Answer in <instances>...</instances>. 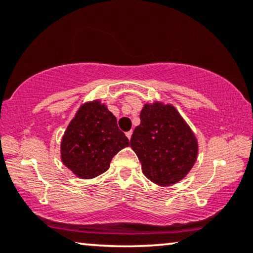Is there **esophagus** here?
<instances>
[{
  "mask_svg": "<svg viewBox=\"0 0 253 253\" xmlns=\"http://www.w3.org/2000/svg\"><path fill=\"white\" fill-rule=\"evenodd\" d=\"M126 137H127V139H131V136H132V131H127V132H126Z\"/></svg>",
  "mask_w": 253,
  "mask_h": 253,
  "instance_id": "1",
  "label": "esophagus"
}]
</instances>
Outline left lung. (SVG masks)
<instances>
[{
    "label": "left lung",
    "instance_id": "left-lung-1",
    "mask_svg": "<svg viewBox=\"0 0 253 253\" xmlns=\"http://www.w3.org/2000/svg\"><path fill=\"white\" fill-rule=\"evenodd\" d=\"M130 144L144 174L159 186L173 185L185 178L198 156L194 133L170 104H145Z\"/></svg>",
    "mask_w": 253,
    "mask_h": 253
}]
</instances>
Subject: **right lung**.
<instances>
[{
    "mask_svg": "<svg viewBox=\"0 0 253 253\" xmlns=\"http://www.w3.org/2000/svg\"><path fill=\"white\" fill-rule=\"evenodd\" d=\"M129 139L100 101L84 103L68 124L61 140V160L75 175L91 179L109 169L113 157Z\"/></svg>",
    "mask_w": 253,
    "mask_h": 253,
    "instance_id": "add662e5",
    "label": "right lung"
}]
</instances>
